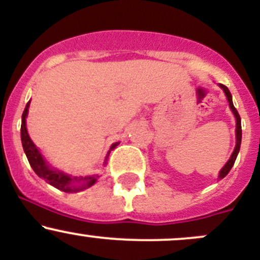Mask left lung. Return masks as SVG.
Listing matches in <instances>:
<instances>
[{"instance_id": "8db88e82", "label": "left lung", "mask_w": 260, "mask_h": 260, "mask_svg": "<svg viewBox=\"0 0 260 260\" xmlns=\"http://www.w3.org/2000/svg\"><path fill=\"white\" fill-rule=\"evenodd\" d=\"M219 86H220L221 89H223L224 92H225L226 99H228V103H229V108L232 109L233 114H234V116H235V120H237V129H235V136H237V143H235L234 151H233L232 156H230V159L228 160V162H226V164L224 165L223 169L219 171V179H223V178H225L226 175H228V173L230 171V169H232L233 165H234L235 159H237L238 154H239L240 143H242V121H240V116H239V114H238L237 109H235L234 105H233L232 93H230L229 89L226 86H224V85H221V84H219Z\"/></svg>"}]
</instances>
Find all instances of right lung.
<instances>
[{"mask_svg": "<svg viewBox=\"0 0 260 260\" xmlns=\"http://www.w3.org/2000/svg\"><path fill=\"white\" fill-rule=\"evenodd\" d=\"M28 108H30V101L27 103L22 114V121H21V141H22V146L23 150H25L26 156H27L28 162H30L31 168L34 169L35 173L40 178L45 179L50 185L55 186L56 189L62 190L65 192H77L93 185L96 183V180H98V175L85 176V178H82V176L81 178H72V176L62 173V171L52 169L47 164V161L44 159L40 150L36 148V145L32 143L30 136H28L27 127H26V117H27L28 114ZM116 145H119V143L112 144L110 151ZM110 151L108 152V156L110 154Z\"/></svg>", "mask_w": 260, "mask_h": 260, "instance_id": "right-lung-1", "label": "right lung"}]
</instances>
